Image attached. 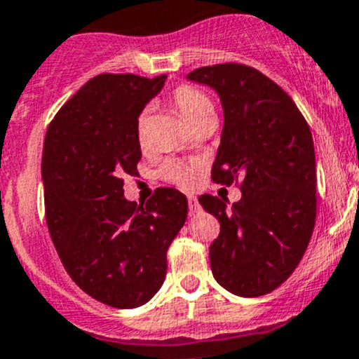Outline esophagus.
Masks as SVG:
<instances>
[{
	"label": "esophagus",
	"mask_w": 359,
	"mask_h": 359,
	"mask_svg": "<svg viewBox=\"0 0 359 359\" xmlns=\"http://www.w3.org/2000/svg\"><path fill=\"white\" fill-rule=\"evenodd\" d=\"M189 210H190V213H199L201 211V206H199V203H197V199L194 196H189Z\"/></svg>",
	"instance_id": "1"
}]
</instances>
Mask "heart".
Instances as JSON below:
<instances>
[{"instance_id": "1", "label": "heart", "mask_w": 359, "mask_h": 359, "mask_svg": "<svg viewBox=\"0 0 359 359\" xmlns=\"http://www.w3.org/2000/svg\"><path fill=\"white\" fill-rule=\"evenodd\" d=\"M172 104L174 107L180 111V114L190 123L203 121L206 118H213V102L208 97L204 91L197 90L192 86H180L174 90L172 93ZM135 137H137L139 146L142 149L148 148L149 144V121L148 114L141 112L135 121ZM196 165L190 162H183V160H170L160 170V176L165 182L174 183V185L182 187V189H189L196 182Z\"/></svg>"}]
</instances>
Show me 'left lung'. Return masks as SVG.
I'll return each mask as SVG.
<instances>
[{
    "label": "left lung",
    "mask_w": 359,
    "mask_h": 359,
    "mask_svg": "<svg viewBox=\"0 0 359 359\" xmlns=\"http://www.w3.org/2000/svg\"><path fill=\"white\" fill-rule=\"evenodd\" d=\"M189 79L213 88L224 107L211 180L241 189V199L229 210L218 197H199L220 222L210 247L211 271L233 294H268L299 264L316 225L310 126L292 98L248 65L201 67Z\"/></svg>",
    "instance_id": "obj_1"
}]
</instances>
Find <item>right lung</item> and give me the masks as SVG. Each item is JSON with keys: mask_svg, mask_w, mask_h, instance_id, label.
<instances>
[{"mask_svg": "<svg viewBox=\"0 0 359 359\" xmlns=\"http://www.w3.org/2000/svg\"><path fill=\"white\" fill-rule=\"evenodd\" d=\"M167 75L100 74L88 81L47 128L42 153L49 234L65 269L86 294L114 309H135L156 294L167 250L187 220L176 189H156L146 204L123 196L137 174L135 121Z\"/></svg>", "mask_w": 359, "mask_h": 359, "instance_id": "1", "label": "right lung"}]
</instances>
